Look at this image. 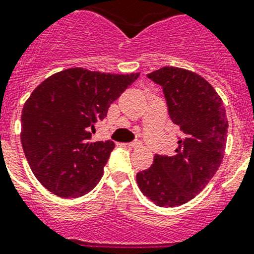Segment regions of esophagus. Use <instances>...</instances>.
Listing matches in <instances>:
<instances>
[{
    "instance_id": "34e87169",
    "label": "esophagus",
    "mask_w": 254,
    "mask_h": 254,
    "mask_svg": "<svg viewBox=\"0 0 254 254\" xmlns=\"http://www.w3.org/2000/svg\"><path fill=\"white\" fill-rule=\"evenodd\" d=\"M127 147L129 148H139V147H142V143L140 142H131V143H127Z\"/></svg>"
}]
</instances>
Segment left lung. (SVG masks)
<instances>
[{
    "label": "left lung",
    "instance_id": "1",
    "mask_svg": "<svg viewBox=\"0 0 254 254\" xmlns=\"http://www.w3.org/2000/svg\"><path fill=\"white\" fill-rule=\"evenodd\" d=\"M147 77L163 87L182 138L176 155H155L152 165L137 174V183L152 203L173 208L193 199L214 177L225 155L229 123L222 99L200 74L163 67Z\"/></svg>",
    "mask_w": 254,
    "mask_h": 254
}]
</instances>
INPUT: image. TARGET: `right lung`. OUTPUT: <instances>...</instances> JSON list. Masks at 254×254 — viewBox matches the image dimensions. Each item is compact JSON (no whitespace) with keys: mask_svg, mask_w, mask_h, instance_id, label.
<instances>
[{"mask_svg":"<svg viewBox=\"0 0 254 254\" xmlns=\"http://www.w3.org/2000/svg\"><path fill=\"white\" fill-rule=\"evenodd\" d=\"M138 76L74 67L51 74L32 91L22 111L20 140L45 189L78 197L97 186L115 143L93 142L94 124Z\"/></svg>","mask_w":254,"mask_h":254,"instance_id":"add662e5","label":"right lung"}]
</instances>
